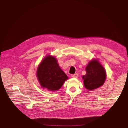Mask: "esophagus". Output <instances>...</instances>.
<instances>
[{
    "label": "esophagus",
    "mask_w": 128,
    "mask_h": 128,
    "mask_svg": "<svg viewBox=\"0 0 128 128\" xmlns=\"http://www.w3.org/2000/svg\"><path fill=\"white\" fill-rule=\"evenodd\" d=\"M78 74H73V75H72V78H78Z\"/></svg>",
    "instance_id": "1"
}]
</instances>
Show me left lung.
Returning <instances> with one entry per match:
<instances>
[{
  "label": "left lung",
  "instance_id": "obj_1",
  "mask_svg": "<svg viewBox=\"0 0 128 128\" xmlns=\"http://www.w3.org/2000/svg\"><path fill=\"white\" fill-rule=\"evenodd\" d=\"M86 72L82 76L86 88L93 90L103 85L106 78V71L97 60H92L89 62L86 67Z\"/></svg>",
  "mask_w": 128,
  "mask_h": 128
}]
</instances>
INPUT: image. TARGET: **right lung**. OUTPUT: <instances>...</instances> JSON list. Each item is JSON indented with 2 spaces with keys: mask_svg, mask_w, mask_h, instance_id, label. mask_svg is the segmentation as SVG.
Returning a JSON list of instances; mask_svg holds the SVG:
<instances>
[{
  "mask_svg": "<svg viewBox=\"0 0 128 128\" xmlns=\"http://www.w3.org/2000/svg\"><path fill=\"white\" fill-rule=\"evenodd\" d=\"M37 76L42 88L50 91L58 90L68 78L60 68L56 59L49 56H46L39 65Z\"/></svg>",
  "mask_w": 128,
  "mask_h": 128,
  "instance_id": "1",
  "label": "right lung"
}]
</instances>
